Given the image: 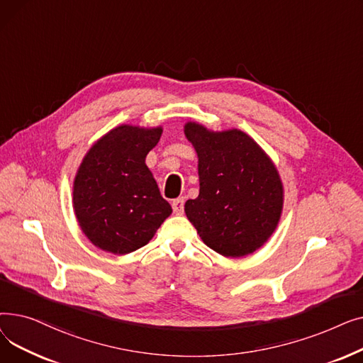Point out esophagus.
I'll return each mask as SVG.
<instances>
[{"label": "esophagus", "instance_id": "esophagus-1", "mask_svg": "<svg viewBox=\"0 0 363 363\" xmlns=\"http://www.w3.org/2000/svg\"><path fill=\"white\" fill-rule=\"evenodd\" d=\"M172 208H174L175 215H182L184 213V199L179 197V199L172 201Z\"/></svg>", "mask_w": 363, "mask_h": 363}]
</instances>
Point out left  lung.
<instances>
[{
	"label": "left lung",
	"instance_id": "left-lung-1",
	"mask_svg": "<svg viewBox=\"0 0 363 363\" xmlns=\"http://www.w3.org/2000/svg\"><path fill=\"white\" fill-rule=\"evenodd\" d=\"M199 157L200 193L185 215L203 242L225 257L252 255L271 238L281 219L284 186L263 148L240 129L184 126Z\"/></svg>",
	"mask_w": 363,
	"mask_h": 363
}]
</instances>
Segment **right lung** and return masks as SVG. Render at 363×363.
Returning <instances> with one entry per match:
<instances>
[{"mask_svg":"<svg viewBox=\"0 0 363 363\" xmlns=\"http://www.w3.org/2000/svg\"><path fill=\"white\" fill-rule=\"evenodd\" d=\"M162 132V126L113 128L92 144L76 172V219L85 237L107 253L141 249L172 213L145 164Z\"/></svg>","mask_w":363,"mask_h":363,"instance_id":"obj_1","label":"right lung"}]
</instances>
